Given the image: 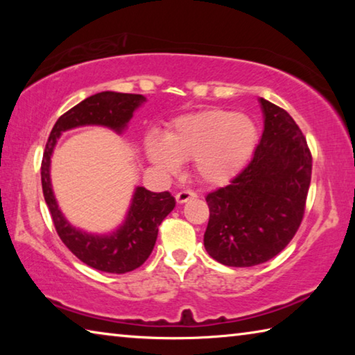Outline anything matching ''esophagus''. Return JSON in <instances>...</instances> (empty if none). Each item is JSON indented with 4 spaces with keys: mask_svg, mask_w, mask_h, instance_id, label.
<instances>
[{
    "mask_svg": "<svg viewBox=\"0 0 355 355\" xmlns=\"http://www.w3.org/2000/svg\"><path fill=\"white\" fill-rule=\"evenodd\" d=\"M196 197H197V194H196V192H192V191H180L178 194L175 196V199H177V203L182 205V203H186L191 199H196Z\"/></svg>",
    "mask_w": 355,
    "mask_h": 355,
    "instance_id": "obj_1",
    "label": "esophagus"
}]
</instances>
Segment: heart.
Masks as SVG:
<instances>
[{"instance_id": "1", "label": "heart", "mask_w": 355, "mask_h": 355, "mask_svg": "<svg viewBox=\"0 0 355 355\" xmlns=\"http://www.w3.org/2000/svg\"><path fill=\"white\" fill-rule=\"evenodd\" d=\"M255 144L257 127L249 116L208 110L177 119L166 133V141L150 135L146 152L150 163L166 173L178 172L182 159H194L202 182L220 186L241 172Z\"/></svg>"}]
</instances>
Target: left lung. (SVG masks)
Wrapping results in <instances>:
<instances>
[{
  "instance_id": "obj_1",
  "label": "left lung",
  "mask_w": 355,
  "mask_h": 355,
  "mask_svg": "<svg viewBox=\"0 0 355 355\" xmlns=\"http://www.w3.org/2000/svg\"><path fill=\"white\" fill-rule=\"evenodd\" d=\"M263 135L254 158L225 188L205 197L209 220L203 245L225 266L249 268L284 250L304 216L311 155L285 110L258 98Z\"/></svg>"
}]
</instances>
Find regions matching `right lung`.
<instances>
[{
  "mask_svg": "<svg viewBox=\"0 0 355 355\" xmlns=\"http://www.w3.org/2000/svg\"><path fill=\"white\" fill-rule=\"evenodd\" d=\"M146 101L147 98L139 94L112 91L87 97L58 119L42 159V189L59 238L71 254L101 272L125 274L144 264L155 248L158 227L175 208V199L167 191L152 192L142 186H136L122 224L106 233L86 232L71 225L58 205L50 175L51 156L64 131L97 125L122 135L128 128L135 111Z\"/></svg>",
  "mask_w": 355,
  "mask_h": 355,
  "instance_id": "1",
  "label": "right lung"
}]
</instances>
